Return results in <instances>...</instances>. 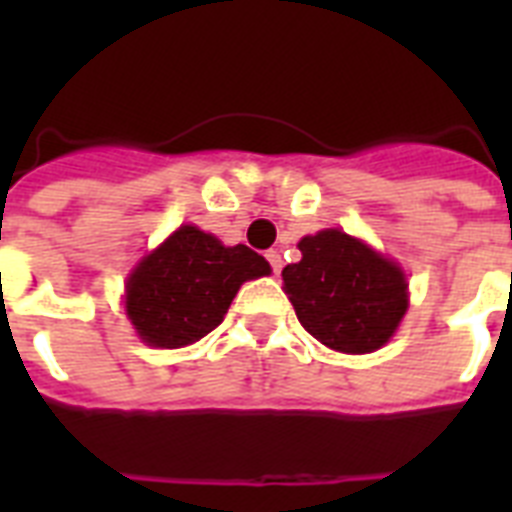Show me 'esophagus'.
<instances>
[{"label":"esophagus","instance_id":"esophagus-1","mask_svg":"<svg viewBox=\"0 0 512 512\" xmlns=\"http://www.w3.org/2000/svg\"><path fill=\"white\" fill-rule=\"evenodd\" d=\"M265 257H268V263H271L273 273H281V255H279V252H276V249H268V252H265Z\"/></svg>","mask_w":512,"mask_h":512}]
</instances>
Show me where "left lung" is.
I'll use <instances>...</instances> for the list:
<instances>
[{"label": "left lung", "instance_id": "8db88e82", "mask_svg": "<svg viewBox=\"0 0 512 512\" xmlns=\"http://www.w3.org/2000/svg\"><path fill=\"white\" fill-rule=\"evenodd\" d=\"M297 247L303 260L281 276L305 332L340 353L382 348L409 308L404 271L337 228L305 236Z\"/></svg>", "mask_w": 512, "mask_h": 512}]
</instances>
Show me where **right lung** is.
Instances as JSON below:
<instances>
[{
    "label": "right lung",
    "instance_id": "1",
    "mask_svg": "<svg viewBox=\"0 0 512 512\" xmlns=\"http://www.w3.org/2000/svg\"><path fill=\"white\" fill-rule=\"evenodd\" d=\"M268 273V260L244 244L225 247L196 225H180L130 273L127 319L148 345L183 348L225 319L244 281Z\"/></svg>",
    "mask_w": 512,
    "mask_h": 512
}]
</instances>
